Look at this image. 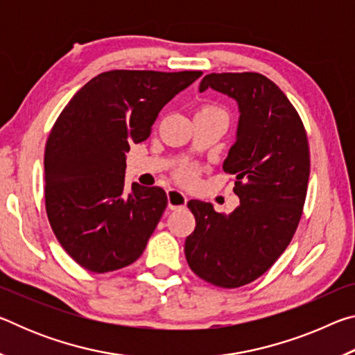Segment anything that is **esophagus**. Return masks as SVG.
Here are the masks:
<instances>
[{"mask_svg":"<svg viewBox=\"0 0 355 355\" xmlns=\"http://www.w3.org/2000/svg\"><path fill=\"white\" fill-rule=\"evenodd\" d=\"M167 203H169L171 209H180L186 207V203H188V197H186L182 191L169 189L167 191Z\"/></svg>","mask_w":355,"mask_h":355,"instance_id":"obj_1","label":"esophagus"}]
</instances>
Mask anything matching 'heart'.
I'll list each match as a JSON object with an SVG mask.
<instances>
[{
    "label": "heart",
    "mask_w": 355,
    "mask_h": 355,
    "mask_svg": "<svg viewBox=\"0 0 355 355\" xmlns=\"http://www.w3.org/2000/svg\"><path fill=\"white\" fill-rule=\"evenodd\" d=\"M202 110H218V107H214V106H205V107H202ZM178 175H180V178L183 180V182L189 183V182H192V180H194L196 171L192 169V167H189V166H184V167H182V169H180Z\"/></svg>",
    "instance_id": "obj_1"
}]
</instances>
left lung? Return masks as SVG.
Listing matches in <instances>:
<instances>
[{
  "mask_svg": "<svg viewBox=\"0 0 355 355\" xmlns=\"http://www.w3.org/2000/svg\"><path fill=\"white\" fill-rule=\"evenodd\" d=\"M235 98L236 142L222 169L236 175L239 205L232 214L189 200L196 228L184 241L189 268L208 284L239 288L257 280L284 254L304 211L310 148L302 120L269 78L255 71L209 73L200 83Z\"/></svg>",
  "mask_w": 355,
  "mask_h": 355,
  "instance_id": "1",
  "label": "left lung"
}]
</instances>
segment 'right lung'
Wrapping results in <instances>:
<instances>
[{
  "mask_svg": "<svg viewBox=\"0 0 355 355\" xmlns=\"http://www.w3.org/2000/svg\"><path fill=\"white\" fill-rule=\"evenodd\" d=\"M199 70H110L92 78L53 125L45 146V209L64 250L91 272L135 263L167 207L163 188L125 189V155Z\"/></svg>",
  "mask_w": 355,
  "mask_h": 355,
  "instance_id": "add662e5",
  "label": "right lung"
}]
</instances>
